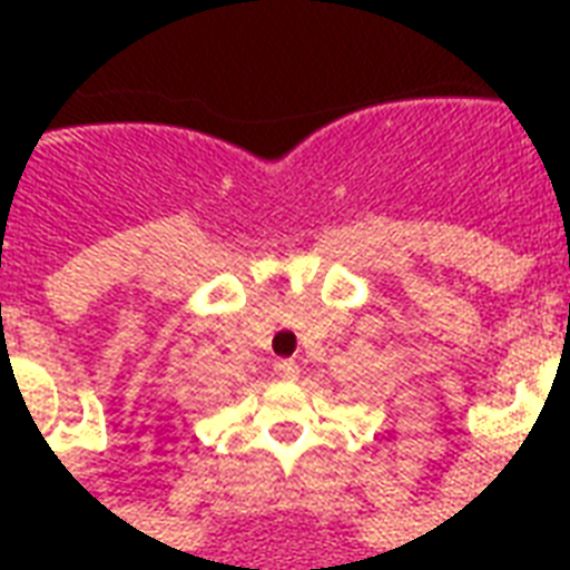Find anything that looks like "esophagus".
<instances>
[{"instance_id":"34e87169","label":"esophagus","mask_w":570,"mask_h":570,"mask_svg":"<svg viewBox=\"0 0 570 570\" xmlns=\"http://www.w3.org/2000/svg\"><path fill=\"white\" fill-rule=\"evenodd\" d=\"M275 373L286 381H295L298 375H302V366H298V361H293V357H289V361H277Z\"/></svg>"}]
</instances>
